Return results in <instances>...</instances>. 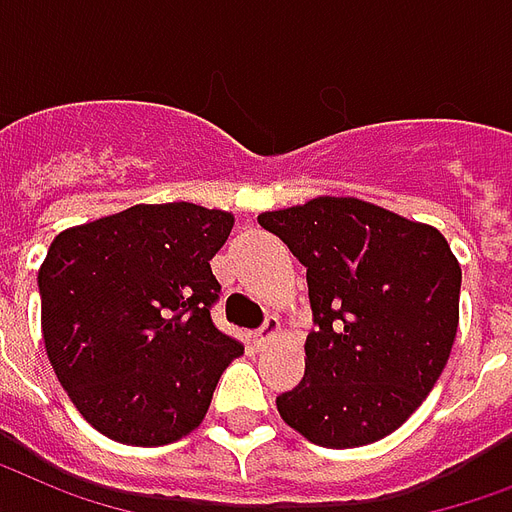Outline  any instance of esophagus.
Masks as SVG:
<instances>
[{"label":"esophagus","instance_id":"34e87169","mask_svg":"<svg viewBox=\"0 0 512 512\" xmlns=\"http://www.w3.org/2000/svg\"><path fill=\"white\" fill-rule=\"evenodd\" d=\"M280 334V321L278 318H275V315H270V318H267V321H264V326H261L259 332L253 334V340H256V345H270L272 340H275V337H278Z\"/></svg>","mask_w":512,"mask_h":512}]
</instances>
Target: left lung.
<instances>
[{
    "mask_svg": "<svg viewBox=\"0 0 512 512\" xmlns=\"http://www.w3.org/2000/svg\"><path fill=\"white\" fill-rule=\"evenodd\" d=\"M259 224L307 267L315 321L305 378L278 397L280 418L324 448L383 440L451 356L461 291L451 245L434 226L353 197L261 213Z\"/></svg>",
    "mask_w": 512,
    "mask_h": 512,
    "instance_id": "obj_1",
    "label": "left lung"
}]
</instances>
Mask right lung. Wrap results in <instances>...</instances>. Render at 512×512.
<instances>
[{
    "instance_id": "add662e5",
    "label": "right lung",
    "mask_w": 512,
    "mask_h": 512,
    "mask_svg": "<svg viewBox=\"0 0 512 512\" xmlns=\"http://www.w3.org/2000/svg\"><path fill=\"white\" fill-rule=\"evenodd\" d=\"M234 215L191 202L134 205L51 242L37 272L56 378L96 432L167 445L205 418L242 345L215 329L210 259Z\"/></svg>"
}]
</instances>
